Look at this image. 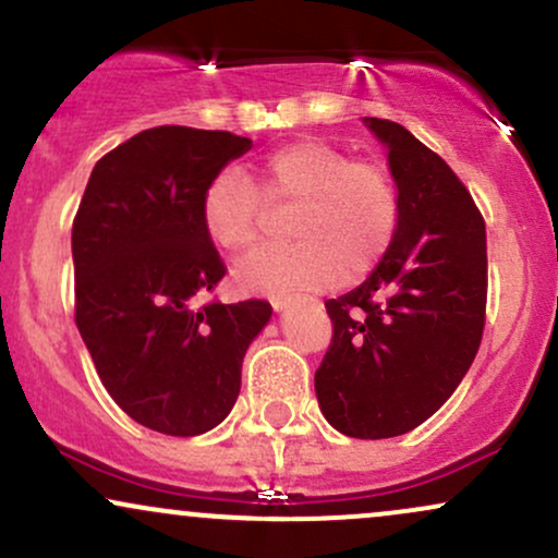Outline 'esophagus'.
<instances>
[{
	"instance_id": "34e87169",
	"label": "esophagus",
	"mask_w": 558,
	"mask_h": 558,
	"mask_svg": "<svg viewBox=\"0 0 558 558\" xmlns=\"http://www.w3.org/2000/svg\"><path fill=\"white\" fill-rule=\"evenodd\" d=\"M293 301H296V296H291V293H283V296H272V310L283 312L293 304Z\"/></svg>"
}]
</instances>
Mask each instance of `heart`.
<instances>
[{
    "instance_id": "1",
    "label": "heart",
    "mask_w": 558,
    "mask_h": 558,
    "mask_svg": "<svg viewBox=\"0 0 558 558\" xmlns=\"http://www.w3.org/2000/svg\"><path fill=\"white\" fill-rule=\"evenodd\" d=\"M272 213H291L288 233L296 241L243 259L233 272L241 291L280 296L364 278L396 239L401 196L388 168L306 138L280 146L252 175L220 172L198 207L204 235L228 254L257 246Z\"/></svg>"
}]
</instances>
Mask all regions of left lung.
<instances>
[{"instance_id": "8db88e82", "label": "left lung", "mask_w": 558, "mask_h": 558, "mask_svg": "<svg viewBox=\"0 0 558 558\" xmlns=\"http://www.w3.org/2000/svg\"><path fill=\"white\" fill-rule=\"evenodd\" d=\"M388 149L401 220L380 265L325 301L332 341L315 373L325 420L349 438H393L457 390L480 349L488 296L485 222L470 191L407 128L364 118Z\"/></svg>"}]
</instances>
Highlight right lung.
Instances as JSON below:
<instances>
[{"label": "right lung", "mask_w": 558, "mask_h": 558, "mask_svg": "<svg viewBox=\"0 0 558 558\" xmlns=\"http://www.w3.org/2000/svg\"><path fill=\"white\" fill-rule=\"evenodd\" d=\"M252 138L159 125L94 165L73 222L75 325L114 403L149 430L202 435L241 390L272 306L198 304L226 275L202 196Z\"/></svg>", "instance_id": "1"}]
</instances>
